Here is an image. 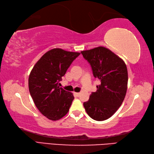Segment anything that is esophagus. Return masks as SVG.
I'll use <instances>...</instances> for the list:
<instances>
[{"mask_svg":"<svg viewBox=\"0 0 154 154\" xmlns=\"http://www.w3.org/2000/svg\"><path fill=\"white\" fill-rule=\"evenodd\" d=\"M74 95L75 96H77V97H79V95H80V93H74Z\"/></svg>","mask_w":154,"mask_h":154,"instance_id":"1","label":"esophagus"}]
</instances>
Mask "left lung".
<instances>
[{
	"label": "left lung",
	"instance_id": "left-lung-1",
	"mask_svg": "<svg viewBox=\"0 0 154 154\" xmlns=\"http://www.w3.org/2000/svg\"><path fill=\"white\" fill-rule=\"evenodd\" d=\"M81 53L91 65L93 76L101 83L83 106L93 119L103 121L112 116L124 100L128 81L127 67L120 57L104 47Z\"/></svg>",
	"mask_w": 154,
	"mask_h": 154
}]
</instances>
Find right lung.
Segmentation results:
<instances>
[{
  "label": "right lung",
  "mask_w": 154,
  "mask_h": 154,
  "mask_svg": "<svg viewBox=\"0 0 154 154\" xmlns=\"http://www.w3.org/2000/svg\"><path fill=\"white\" fill-rule=\"evenodd\" d=\"M79 55L59 48L53 49L41 57L31 71L30 94L37 109L48 119L57 121L68 113L73 95L60 87L59 83Z\"/></svg>",
  "instance_id": "1"
}]
</instances>
